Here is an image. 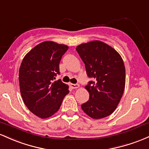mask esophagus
I'll list each match as a JSON object with an SVG mask.
<instances>
[{
  "label": "esophagus",
  "mask_w": 149,
  "mask_h": 149,
  "mask_svg": "<svg viewBox=\"0 0 149 149\" xmlns=\"http://www.w3.org/2000/svg\"><path fill=\"white\" fill-rule=\"evenodd\" d=\"M70 87L72 88H79V84H70Z\"/></svg>",
  "instance_id": "obj_1"
}]
</instances>
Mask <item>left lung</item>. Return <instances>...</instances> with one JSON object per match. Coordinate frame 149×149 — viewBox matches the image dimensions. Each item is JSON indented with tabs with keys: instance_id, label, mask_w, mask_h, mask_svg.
I'll use <instances>...</instances> for the list:
<instances>
[{
	"instance_id": "left-lung-1",
	"label": "left lung",
	"mask_w": 149,
	"mask_h": 149,
	"mask_svg": "<svg viewBox=\"0 0 149 149\" xmlns=\"http://www.w3.org/2000/svg\"><path fill=\"white\" fill-rule=\"evenodd\" d=\"M76 50L85 64L86 74L95 79L85 86L89 99L81 105V109L93 119L106 118L115 111L124 93L123 58L116 50L98 40L79 44Z\"/></svg>"
}]
</instances>
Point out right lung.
Returning a JSON list of instances; mask_svg holds the SVG:
<instances>
[{"label":"right lung","instance_id":"obj_1","mask_svg":"<svg viewBox=\"0 0 149 149\" xmlns=\"http://www.w3.org/2000/svg\"><path fill=\"white\" fill-rule=\"evenodd\" d=\"M68 46L51 41L36 45L25 55L19 70V90L32 113L46 119L58 112L69 86L56 79L59 64Z\"/></svg>","mask_w":149,"mask_h":149}]
</instances>
